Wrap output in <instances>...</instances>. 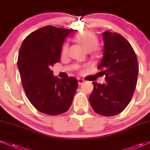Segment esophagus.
I'll return each instance as SVG.
<instances>
[{
  "instance_id": "obj_1",
  "label": "esophagus",
  "mask_w": 150,
  "mask_h": 150,
  "mask_svg": "<svg viewBox=\"0 0 150 150\" xmlns=\"http://www.w3.org/2000/svg\"><path fill=\"white\" fill-rule=\"evenodd\" d=\"M77 81H78V84L80 85H82V84L85 82V80H84V79H82V78H77Z\"/></svg>"
}]
</instances>
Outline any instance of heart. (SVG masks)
<instances>
[{"label": "heart", "instance_id": "b5f03b06", "mask_svg": "<svg viewBox=\"0 0 150 150\" xmlns=\"http://www.w3.org/2000/svg\"><path fill=\"white\" fill-rule=\"evenodd\" d=\"M75 40L84 47L86 51H92L94 53L99 52V48L97 46L98 44L97 36L94 32L90 30H83L78 32L75 36ZM68 49V43H64L61 49V54L65 55Z\"/></svg>", "mask_w": 150, "mask_h": 150}]
</instances>
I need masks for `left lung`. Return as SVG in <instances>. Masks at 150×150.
Returning a JSON list of instances; mask_svg holds the SVG:
<instances>
[{"label":"left lung","instance_id":"obj_1","mask_svg":"<svg viewBox=\"0 0 150 150\" xmlns=\"http://www.w3.org/2000/svg\"><path fill=\"white\" fill-rule=\"evenodd\" d=\"M103 58L98 69L103 70L106 83L93 82L89 102L94 111L104 116L121 113L130 103L137 84L139 65L135 51L118 33H103Z\"/></svg>","mask_w":150,"mask_h":150}]
</instances>
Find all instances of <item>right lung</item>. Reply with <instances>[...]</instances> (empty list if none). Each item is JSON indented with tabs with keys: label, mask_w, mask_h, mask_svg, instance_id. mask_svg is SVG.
<instances>
[{
	"label": "right lung",
	"mask_w": 150,
	"mask_h": 150,
	"mask_svg": "<svg viewBox=\"0 0 150 150\" xmlns=\"http://www.w3.org/2000/svg\"><path fill=\"white\" fill-rule=\"evenodd\" d=\"M73 32L42 27L25 38L19 51L18 66L26 96L38 111L50 116L69 109L78 85L75 77L59 79L51 70L61 59L65 39Z\"/></svg>",
	"instance_id": "add662e5"
}]
</instances>
